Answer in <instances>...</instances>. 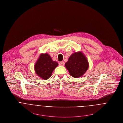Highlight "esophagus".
<instances>
[{"label": "esophagus", "instance_id": "1", "mask_svg": "<svg viewBox=\"0 0 123 123\" xmlns=\"http://www.w3.org/2000/svg\"><path fill=\"white\" fill-rule=\"evenodd\" d=\"M64 65V63L63 62H61L59 63V65L60 66H63Z\"/></svg>", "mask_w": 123, "mask_h": 123}]
</instances>
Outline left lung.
Here are the masks:
<instances>
[{
  "label": "left lung",
  "instance_id": "obj_1",
  "mask_svg": "<svg viewBox=\"0 0 123 123\" xmlns=\"http://www.w3.org/2000/svg\"><path fill=\"white\" fill-rule=\"evenodd\" d=\"M70 75L78 78L82 76L89 68V63L86 57L81 52H75L71 55L65 64Z\"/></svg>",
  "mask_w": 123,
  "mask_h": 123
}]
</instances>
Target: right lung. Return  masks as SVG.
Returning <instances> with one entry per match:
<instances>
[{
    "label": "right lung",
    "instance_id": "1",
    "mask_svg": "<svg viewBox=\"0 0 123 123\" xmlns=\"http://www.w3.org/2000/svg\"><path fill=\"white\" fill-rule=\"evenodd\" d=\"M58 65V62L53 61L49 55L42 54L36 62L34 68L38 76L46 80L51 76L53 71Z\"/></svg>",
    "mask_w": 123,
    "mask_h": 123
}]
</instances>
